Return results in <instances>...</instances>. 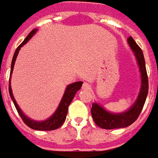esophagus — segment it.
Here are the masks:
<instances>
[{
  "label": "esophagus",
  "instance_id": "esophagus-1",
  "mask_svg": "<svg viewBox=\"0 0 158 158\" xmlns=\"http://www.w3.org/2000/svg\"><path fill=\"white\" fill-rule=\"evenodd\" d=\"M90 85L89 84V83H87V82H84L83 84H82V86H81V89H83V90H89L90 89Z\"/></svg>",
  "mask_w": 158,
  "mask_h": 158
}]
</instances>
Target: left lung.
<instances>
[{
    "mask_svg": "<svg viewBox=\"0 0 158 158\" xmlns=\"http://www.w3.org/2000/svg\"><path fill=\"white\" fill-rule=\"evenodd\" d=\"M127 41L132 51L134 52L137 65L139 67V71L141 74L140 91L136 102L127 110L120 113L110 112L99 103L94 102L90 110L92 117L96 125L102 129H105V130L120 129V128H126L132 124L140 115L148 95L149 82H148L145 61H144L143 51L132 37H129Z\"/></svg>",
    "mask_w": 158,
    "mask_h": 158,
    "instance_id": "left-lung-1",
    "label": "left lung"
}]
</instances>
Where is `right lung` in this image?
<instances>
[{"label":"right lung","mask_w":158,"mask_h":158,"mask_svg":"<svg viewBox=\"0 0 158 158\" xmlns=\"http://www.w3.org/2000/svg\"><path fill=\"white\" fill-rule=\"evenodd\" d=\"M37 30H38L37 28L33 29L32 31L27 35V36L25 38V40L20 44V46L16 48V50H15V54H14L12 62H11V70H10V78H9L8 90H9L10 97L12 99L15 106L16 108V110L19 113L20 116L22 117L23 122L26 123V125H27L29 128H31L33 130H35V131H53V130H56L59 127H61L62 125V123H64L65 119H66L67 114H68V108H69L70 102L73 100L74 96H76L77 92L81 89L83 82L82 81H76V82H73L71 84L68 85L66 89H65V91H64V94L62 96V100H61L59 105L57 107L56 110L55 111V113L51 116H49L48 119L44 120V121H35V120H33V119L29 118L28 116H26L22 112L21 108L19 107L17 102L15 101V99L14 97V95H13L12 89H11V75H12L13 73L15 62V60L17 58V56L18 54H19L20 49H21V48L23 45H25L32 38L33 35L37 32Z\"/></svg>","instance_id":"right-lung-1"}]
</instances>
